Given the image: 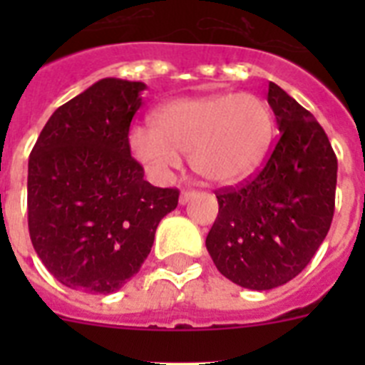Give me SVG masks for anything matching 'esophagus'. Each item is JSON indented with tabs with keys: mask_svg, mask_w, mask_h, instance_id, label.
Listing matches in <instances>:
<instances>
[{
	"mask_svg": "<svg viewBox=\"0 0 365 365\" xmlns=\"http://www.w3.org/2000/svg\"><path fill=\"white\" fill-rule=\"evenodd\" d=\"M193 195H195V192H193V190H182V192H180L179 202L180 205H186V202H188Z\"/></svg>",
	"mask_w": 365,
	"mask_h": 365,
	"instance_id": "1",
	"label": "esophagus"
}]
</instances>
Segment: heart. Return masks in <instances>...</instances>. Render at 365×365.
Returning a JSON list of instances; mask_svg holds the SVG:
<instances>
[{
	"label": "heart",
	"instance_id": "obj_1",
	"mask_svg": "<svg viewBox=\"0 0 365 365\" xmlns=\"http://www.w3.org/2000/svg\"><path fill=\"white\" fill-rule=\"evenodd\" d=\"M150 128H135L130 148L150 172L163 175L177 168L180 155L215 185L243 179L263 160L274 131L272 111L250 93L172 100L151 117Z\"/></svg>",
	"mask_w": 365,
	"mask_h": 365
}]
</instances>
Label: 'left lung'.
Returning a JSON list of instances; mask_svg holds the SVG:
<instances>
[{
  "label": "left lung",
  "mask_w": 365,
  "mask_h": 365,
  "mask_svg": "<svg viewBox=\"0 0 365 365\" xmlns=\"http://www.w3.org/2000/svg\"><path fill=\"white\" fill-rule=\"evenodd\" d=\"M279 137L259 172L215 192L206 248L235 285L269 291L296 278L324 243L334 214L336 155L311 113L269 83Z\"/></svg>",
  "instance_id": "obj_1"
}]
</instances>
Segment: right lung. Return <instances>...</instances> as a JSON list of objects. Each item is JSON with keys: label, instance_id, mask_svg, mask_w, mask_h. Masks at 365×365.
Listing matches in <instances>:
<instances>
[{"label": "right lung", "instance_id": "right-lung-1", "mask_svg": "<svg viewBox=\"0 0 365 365\" xmlns=\"http://www.w3.org/2000/svg\"><path fill=\"white\" fill-rule=\"evenodd\" d=\"M143 82L102 78L60 106L29 157L32 247L62 285L111 294L133 278L179 190L144 180L130 124Z\"/></svg>", "mask_w": 365, "mask_h": 365}]
</instances>
